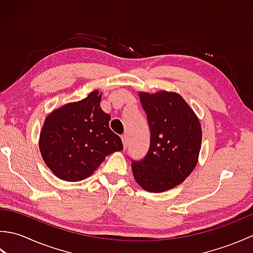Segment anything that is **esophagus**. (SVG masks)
Masks as SVG:
<instances>
[{
  "instance_id": "34e87169",
  "label": "esophagus",
  "mask_w": 253,
  "mask_h": 253,
  "mask_svg": "<svg viewBox=\"0 0 253 253\" xmlns=\"http://www.w3.org/2000/svg\"><path fill=\"white\" fill-rule=\"evenodd\" d=\"M122 141H123L124 149H126L127 148V136L126 135H123L122 136Z\"/></svg>"
}]
</instances>
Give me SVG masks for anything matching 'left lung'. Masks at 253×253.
<instances>
[{
    "mask_svg": "<svg viewBox=\"0 0 253 253\" xmlns=\"http://www.w3.org/2000/svg\"><path fill=\"white\" fill-rule=\"evenodd\" d=\"M139 98L151 137L146 157L132 160V174L144 190H169L181 184L196 168L202 140L200 122L176 92H139Z\"/></svg>",
    "mask_w": 253,
    "mask_h": 253,
    "instance_id": "obj_1",
    "label": "left lung"
}]
</instances>
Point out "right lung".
Masks as SVG:
<instances>
[{"instance_id":"right-lung-1","label":"right lung","mask_w":253,"mask_h":253,"mask_svg":"<svg viewBox=\"0 0 253 253\" xmlns=\"http://www.w3.org/2000/svg\"><path fill=\"white\" fill-rule=\"evenodd\" d=\"M98 90L87 98L67 103L47 115L40 132L39 148L47 168L58 178H87L105 157L123 150L121 138L109 127L111 116L100 106Z\"/></svg>"}]
</instances>
